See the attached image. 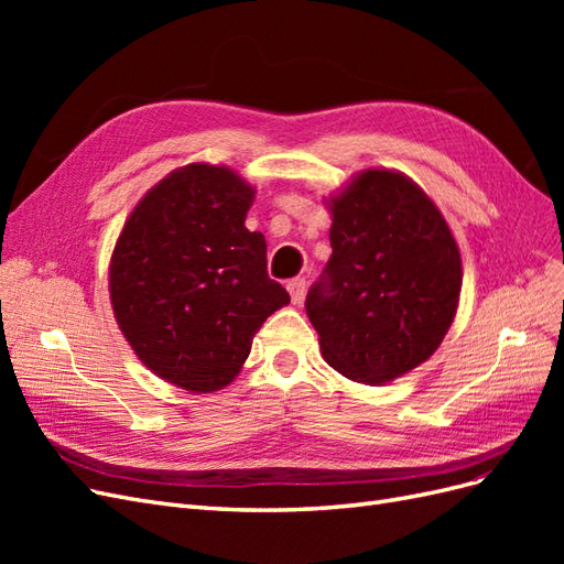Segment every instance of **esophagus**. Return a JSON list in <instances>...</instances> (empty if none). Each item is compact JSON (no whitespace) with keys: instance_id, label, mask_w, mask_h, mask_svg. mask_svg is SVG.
Here are the masks:
<instances>
[{"instance_id":"esophagus-1","label":"esophagus","mask_w":564,"mask_h":564,"mask_svg":"<svg viewBox=\"0 0 564 564\" xmlns=\"http://www.w3.org/2000/svg\"><path fill=\"white\" fill-rule=\"evenodd\" d=\"M305 280L303 278H294V280H289L286 282V292H289V296H292V303L294 305H299V303H303V296H305Z\"/></svg>"}]
</instances>
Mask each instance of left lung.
I'll use <instances>...</instances> for the list:
<instances>
[{"mask_svg": "<svg viewBox=\"0 0 564 564\" xmlns=\"http://www.w3.org/2000/svg\"><path fill=\"white\" fill-rule=\"evenodd\" d=\"M332 256L305 299L319 350L346 379L381 386L440 348L460 294L445 216L392 169H365L324 199Z\"/></svg>", "mask_w": 564, "mask_h": 564, "instance_id": "1", "label": "left lung"}]
</instances>
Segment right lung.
<instances>
[{
    "label": "right lung",
    "instance_id": "obj_1",
    "mask_svg": "<svg viewBox=\"0 0 564 564\" xmlns=\"http://www.w3.org/2000/svg\"><path fill=\"white\" fill-rule=\"evenodd\" d=\"M253 197L228 166L174 169L135 204L110 256L112 313L135 357L197 395L242 371L253 334L289 303L268 278L265 237L245 226Z\"/></svg>",
    "mask_w": 564,
    "mask_h": 564
}]
</instances>
